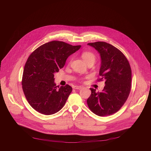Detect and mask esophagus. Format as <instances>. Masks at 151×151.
I'll use <instances>...</instances> for the list:
<instances>
[{
	"mask_svg": "<svg viewBox=\"0 0 151 151\" xmlns=\"http://www.w3.org/2000/svg\"><path fill=\"white\" fill-rule=\"evenodd\" d=\"M74 89H76V90H80L81 88H82V87H81V86H74V87H73Z\"/></svg>",
	"mask_w": 151,
	"mask_h": 151,
	"instance_id": "esophagus-1",
	"label": "esophagus"
}]
</instances>
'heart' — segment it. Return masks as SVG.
Here are the masks:
<instances>
[{
	"label": "heart",
	"instance_id": "1",
	"mask_svg": "<svg viewBox=\"0 0 151 151\" xmlns=\"http://www.w3.org/2000/svg\"><path fill=\"white\" fill-rule=\"evenodd\" d=\"M81 56L83 60L87 64L90 63H94L96 61V55L91 51H84L82 53Z\"/></svg>",
	"mask_w": 151,
	"mask_h": 151
}]
</instances>
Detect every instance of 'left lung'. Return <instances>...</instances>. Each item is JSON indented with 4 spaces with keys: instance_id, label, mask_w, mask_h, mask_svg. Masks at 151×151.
Segmentation results:
<instances>
[{
    "instance_id": "1",
    "label": "left lung",
    "mask_w": 151,
    "mask_h": 151,
    "mask_svg": "<svg viewBox=\"0 0 151 151\" xmlns=\"http://www.w3.org/2000/svg\"><path fill=\"white\" fill-rule=\"evenodd\" d=\"M100 54L101 64L97 81L105 80L101 92L90 88L87 99L90 109L100 116L118 112L127 100L132 87V69L124 54L114 46L105 42L89 43Z\"/></svg>"
}]
</instances>
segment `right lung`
Here are the masks:
<instances>
[{"mask_svg": "<svg viewBox=\"0 0 151 151\" xmlns=\"http://www.w3.org/2000/svg\"><path fill=\"white\" fill-rule=\"evenodd\" d=\"M81 47L53 40L40 46L30 55L21 84L28 103L35 110L49 115L58 112L65 104L72 88L67 84L58 88L54 73L64 67L68 57Z\"/></svg>", "mask_w": 151, "mask_h": 151, "instance_id": "1", "label": "right lung"}]
</instances>
